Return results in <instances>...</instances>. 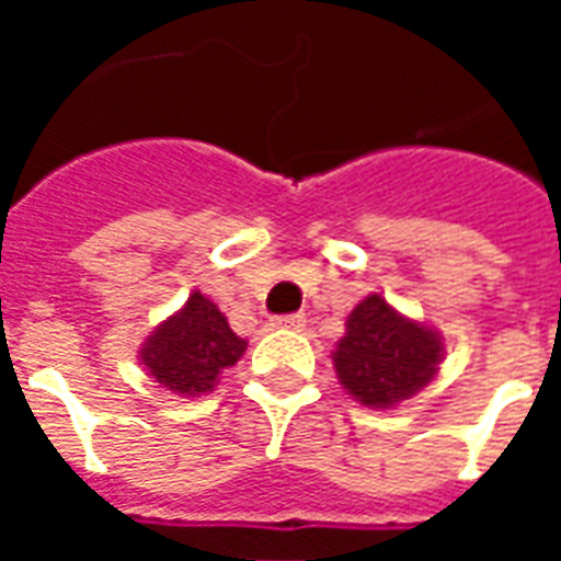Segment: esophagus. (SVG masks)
I'll use <instances>...</instances> for the list:
<instances>
[{
  "mask_svg": "<svg viewBox=\"0 0 561 561\" xmlns=\"http://www.w3.org/2000/svg\"><path fill=\"white\" fill-rule=\"evenodd\" d=\"M273 324H276V328H285V330H304L306 316L304 312H294V316H279V318H273Z\"/></svg>",
  "mask_w": 561,
  "mask_h": 561,
  "instance_id": "esophagus-1",
  "label": "esophagus"
}]
</instances>
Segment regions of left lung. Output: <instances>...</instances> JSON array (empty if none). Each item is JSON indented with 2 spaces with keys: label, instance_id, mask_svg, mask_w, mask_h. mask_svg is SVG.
Wrapping results in <instances>:
<instances>
[{
  "label": "left lung",
  "instance_id": "8db88e82",
  "mask_svg": "<svg viewBox=\"0 0 561 561\" xmlns=\"http://www.w3.org/2000/svg\"><path fill=\"white\" fill-rule=\"evenodd\" d=\"M442 352L435 330L400 316L381 294H369L345 321L333 366L354 400L390 409L430 385Z\"/></svg>",
  "mask_w": 561,
  "mask_h": 561
}]
</instances>
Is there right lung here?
<instances>
[{"label": "right lung", "mask_w": 561, "mask_h": 561, "mask_svg": "<svg viewBox=\"0 0 561 561\" xmlns=\"http://www.w3.org/2000/svg\"><path fill=\"white\" fill-rule=\"evenodd\" d=\"M243 352L245 340L228 328L219 306L195 291L176 316L152 330L140 348V364L171 393L201 397L216 388L221 369L237 364Z\"/></svg>", "instance_id": "right-lung-1"}]
</instances>
